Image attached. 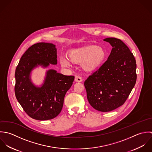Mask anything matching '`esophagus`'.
<instances>
[{
    "instance_id": "34e87169",
    "label": "esophagus",
    "mask_w": 152,
    "mask_h": 152,
    "mask_svg": "<svg viewBox=\"0 0 152 152\" xmlns=\"http://www.w3.org/2000/svg\"><path fill=\"white\" fill-rule=\"evenodd\" d=\"M75 80L76 82H81L83 81V79L80 76H76L75 79Z\"/></svg>"
}]
</instances>
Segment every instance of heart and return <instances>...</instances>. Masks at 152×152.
Here are the masks:
<instances>
[{"label":"heart","instance_id":"obj_1","mask_svg":"<svg viewBox=\"0 0 152 152\" xmlns=\"http://www.w3.org/2000/svg\"><path fill=\"white\" fill-rule=\"evenodd\" d=\"M106 56L105 51L97 46H90L82 49H73L69 52L70 61L75 63L85 62V67L89 70L97 67L104 60ZM61 66L64 67L70 66L67 58L61 56L60 58Z\"/></svg>","mask_w":152,"mask_h":152}]
</instances>
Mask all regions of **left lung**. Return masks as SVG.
Instances as JSON below:
<instances>
[{
	"mask_svg": "<svg viewBox=\"0 0 152 152\" xmlns=\"http://www.w3.org/2000/svg\"><path fill=\"white\" fill-rule=\"evenodd\" d=\"M113 47L106 61L85 81L89 103L96 110L107 112L122 106L134 88L136 62L121 39H104Z\"/></svg>",
	"mask_w": 152,
	"mask_h": 152,
	"instance_id": "obj_1",
	"label": "left lung"
}]
</instances>
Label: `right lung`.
I'll return each mask as SVG.
<instances>
[{"instance_id":"right-lung-1","label":"right lung","mask_w":152,"mask_h":152,"mask_svg":"<svg viewBox=\"0 0 152 152\" xmlns=\"http://www.w3.org/2000/svg\"><path fill=\"white\" fill-rule=\"evenodd\" d=\"M57 58L55 45L37 43L28 49L16 67L15 96L32 119L48 121L56 118L62 109L66 92L73 84L74 76H65L54 70H48L41 88L31 84L29 79L31 69L39 64L45 67L50 63L56 64Z\"/></svg>"}]
</instances>
